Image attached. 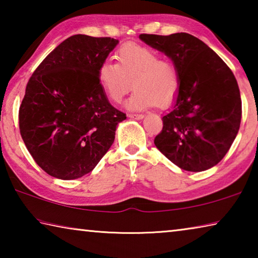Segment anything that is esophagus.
Wrapping results in <instances>:
<instances>
[{
	"mask_svg": "<svg viewBox=\"0 0 258 258\" xmlns=\"http://www.w3.org/2000/svg\"><path fill=\"white\" fill-rule=\"evenodd\" d=\"M128 117H131V118H135V119H142L143 116L142 113H130Z\"/></svg>",
	"mask_w": 258,
	"mask_h": 258,
	"instance_id": "esophagus-1",
	"label": "esophagus"
}]
</instances>
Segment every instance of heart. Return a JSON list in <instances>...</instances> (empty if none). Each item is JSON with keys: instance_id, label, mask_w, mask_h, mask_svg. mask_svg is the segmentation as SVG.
I'll return each mask as SVG.
<instances>
[{"instance_id": "b5f03b06", "label": "heart", "mask_w": 258, "mask_h": 258, "mask_svg": "<svg viewBox=\"0 0 258 258\" xmlns=\"http://www.w3.org/2000/svg\"><path fill=\"white\" fill-rule=\"evenodd\" d=\"M117 63L104 61L98 78L111 101L119 103L135 87L128 102L131 109L167 107L177 97L180 74L173 60L161 58L149 46L127 43L116 51Z\"/></svg>"}]
</instances>
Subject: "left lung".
Here are the masks:
<instances>
[{
    "instance_id": "8db88e82",
    "label": "left lung",
    "mask_w": 258,
    "mask_h": 258,
    "mask_svg": "<svg viewBox=\"0 0 258 258\" xmlns=\"http://www.w3.org/2000/svg\"><path fill=\"white\" fill-rule=\"evenodd\" d=\"M140 38L169 56L180 74V90L163 117L155 146L182 169L206 171L223 159L240 127L241 98L233 73L190 34H141Z\"/></svg>"
}]
</instances>
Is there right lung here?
I'll return each mask as SVG.
<instances>
[{"label":"right lung","instance_id":"1","mask_svg":"<svg viewBox=\"0 0 258 258\" xmlns=\"http://www.w3.org/2000/svg\"><path fill=\"white\" fill-rule=\"evenodd\" d=\"M118 40L74 35L42 61L26 86L19 130L49 175L75 180L90 173L115 140L124 112L108 101L99 67Z\"/></svg>","mask_w":258,"mask_h":258}]
</instances>
